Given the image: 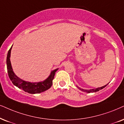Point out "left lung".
Returning <instances> with one entry per match:
<instances>
[{"label": "left lung", "instance_id": "8db88e82", "mask_svg": "<svg viewBox=\"0 0 124 124\" xmlns=\"http://www.w3.org/2000/svg\"><path fill=\"white\" fill-rule=\"evenodd\" d=\"M107 85H104L103 86H101L100 88H96V89H89V90H86V89H81V88H80L79 87H78V89L81 90V91H83V92H88V93H90V92H96L97 91H99V90L100 89H103L104 88H105L106 86H107Z\"/></svg>", "mask_w": 124, "mask_h": 124}]
</instances>
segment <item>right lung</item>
I'll return each mask as SVG.
<instances>
[{
  "mask_svg": "<svg viewBox=\"0 0 124 124\" xmlns=\"http://www.w3.org/2000/svg\"><path fill=\"white\" fill-rule=\"evenodd\" d=\"M12 46L8 52L7 56V68L8 76L11 81H12L13 84L20 89H23L24 91L31 94L39 93L49 89L52 86V80H54V75H55L56 72L58 70V68L52 70L49 76L44 81L33 83L22 80L16 76L12 70L10 61L11 51L12 49Z\"/></svg>",
  "mask_w": 124,
  "mask_h": 124,
  "instance_id": "1",
  "label": "right lung"
}]
</instances>
